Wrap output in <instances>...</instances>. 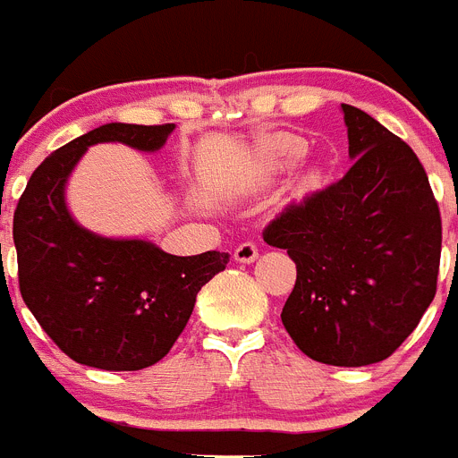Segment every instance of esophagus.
Returning <instances> with one entry per match:
<instances>
[{
  "label": "esophagus",
  "mask_w": 458,
  "mask_h": 458,
  "mask_svg": "<svg viewBox=\"0 0 458 458\" xmlns=\"http://www.w3.org/2000/svg\"><path fill=\"white\" fill-rule=\"evenodd\" d=\"M259 257V250L254 242H241L236 250H233V259H236L238 264H252L254 259Z\"/></svg>",
  "instance_id": "obj_1"
}]
</instances>
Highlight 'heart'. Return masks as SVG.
<instances>
[{"label": "heart", "mask_w": 458, "mask_h": 458, "mask_svg": "<svg viewBox=\"0 0 458 458\" xmlns=\"http://www.w3.org/2000/svg\"><path fill=\"white\" fill-rule=\"evenodd\" d=\"M307 151L305 141L295 135H277L266 141L264 160L270 167H289Z\"/></svg>", "instance_id": "obj_1"}]
</instances>
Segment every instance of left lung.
<instances>
[{"label":"left lung","instance_id":"obj_1","mask_svg":"<svg viewBox=\"0 0 458 458\" xmlns=\"http://www.w3.org/2000/svg\"><path fill=\"white\" fill-rule=\"evenodd\" d=\"M353 160L344 179L289 204L264 241L293 259L282 323L307 358L365 367L390 358L436 295L438 201L406 141L342 105Z\"/></svg>","mask_w":458,"mask_h":458}]
</instances>
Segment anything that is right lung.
Returning <instances> with one entry per match:
<instances>
[{
    "instance_id": "1",
    "label": "right lung",
    "mask_w": 458,
    "mask_h": 458,
    "mask_svg": "<svg viewBox=\"0 0 458 458\" xmlns=\"http://www.w3.org/2000/svg\"><path fill=\"white\" fill-rule=\"evenodd\" d=\"M174 123H105L56 148L31 174L13 216L24 305L47 337L80 365L137 371L156 365L183 333L201 286L226 252L174 257L140 238H105L72 220L66 181L89 147L121 141L165 147Z\"/></svg>"
}]
</instances>
